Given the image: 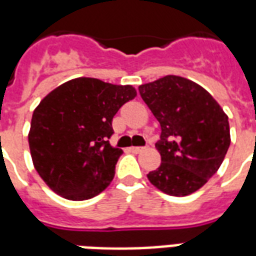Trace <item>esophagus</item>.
<instances>
[{
  "label": "esophagus",
  "mask_w": 256,
  "mask_h": 256,
  "mask_svg": "<svg viewBox=\"0 0 256 256\" xmlns=\"http://www.w3.org/2000/svg\"><path fill=\"white\" fill-rule=\"evenodd\" d=\"M132 152H135V154H139L142 151H144V147H130V148Z\"/></svg>",
  "instance_id": "obj_1"
}]
</instances>
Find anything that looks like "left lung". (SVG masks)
<instances>
[{
	"instance_id": "8db88e82",
	"label": "left lung",
	"mask_w": 256,
	"mask_h": 256,
	"mask_svg": "<svg viewBox=\"0 0 256 256\" xmlns=\"http://www.w3.org/2000/svg\"><path fill=\"white\" fill-rule=\"evenodd\" d=\"M161 126V165L147 177L160 191L187 196L220 169L230 144L229 121L206 90L174 74L139 86Z\"/></svg>"
}]
</instances>
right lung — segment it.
Masks as SVG:
<instances>
[{
    "mask_svg": "<svg viewBox=\"0 0 256 256\" xmlns=\"http://www.w3.org/2000/svg\"><path fill=\"white\" fill-rule=\"evenodd\" d=\"M135 96L132 86L78 78L40 100L28 144L34 166L50 190L69 200H86L108 188L122 154L110 146L112 121Z\"/></svg>",
    "mask_w": 256,
    "mask_h": 256,
    "instance_id": "1",
    "label": "right lung"
}]
</instances>
